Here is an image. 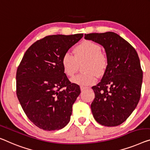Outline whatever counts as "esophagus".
Segmentation results:
<instances>
[{"mask_svg":"<svg viewBox=\"0 0 150 150\" xmlns=\"http://www.w3.org/2000/svg\"><path fill=\"white\" fill-rule=\"evenodd\" d=\"M80 89H81V91H83L86 90V89H88V88H87V87L81 86V87H80Z\"/></svg>","mask_w":150,"mask_h":150,"instance_id":"obj_1","label":"esophagus"}]
</instances>
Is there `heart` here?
<instances>
[{
  "label": "heart",
  "instance_id": "heart-1",
  "mask_svg": "<svg viewBox=\"0 0 150 150\" xmlns=\"http://www.w3.org/2000/svg\"><path fill=\"white\" fill-rule=\"evenodd\" d=\"M74 56L67 52L62 56L61 64L63 72L69 77L77 72L78 63L86 60L83 71L86 72L76 75L71 81L83 86H91L97 81V75H103L108 66V59L101 47L90 40H84L73 49Z\"/></svg>",
  "mask_w": 150,
  "mask_h": 150
}]
</instances>
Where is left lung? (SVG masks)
<instances>
[{"instance_id":"1","label":"left lung","mask_w":150,"mask_h":150,"mask_svg":"<svg viewBox=\"0 0 150 150\" xmlns=\"http://www.w3.org/2000/svg\"><path fill=\"white\" fill-rule=\"evenodd\" d=\"M85 39L103 46L108 59L101 81L91 88L95 93L91 112L100 125L118 126L131 115L139 101L143 71L139 57L135 49L116 33H88Z\"/></svg>"}]
</instances>
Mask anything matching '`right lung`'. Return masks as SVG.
I'll list each match as a JSON object with an SVG mask.
<instances>
[{"instance_id": "1", "label": "right lung", "mask_w": 150, "mask_h": 150, "mask_svg": "<svg viewBox=\"0 0 150 150\" xmlns=\"http://www.w3.org/2000/svg\"><path fill=\"white\" fill-rule=\"evenodd\" d=\"M83 35H52L37 40L18 66L17 98L27 117L40 129L59 130L70 120L81 90L64 74L61 59Z\"/></svg>"}]
</instances>
